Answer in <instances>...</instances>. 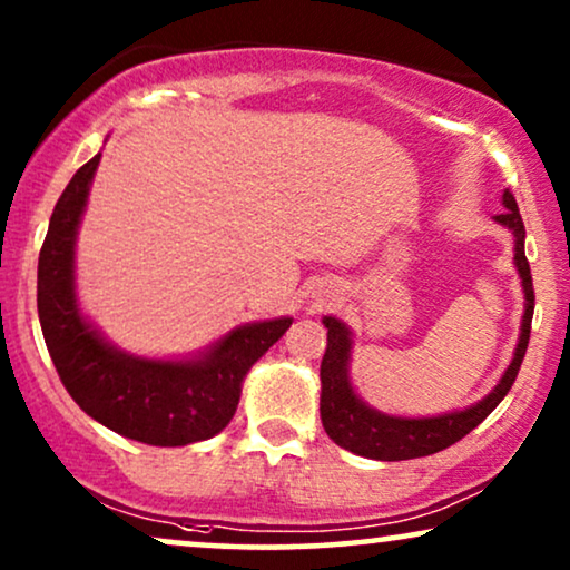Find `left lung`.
<instances>
[{
    "label": "left lung",
    "instance_id": "left-lung-1",
    "mask_svg": "<svg viewBox=\"0 0 570 570\" xmlns=\"http://www.w3.org/2000/svg\"><path fill=\"white\" fill-rule=\"evenodd\" d=\"M505 209L495 215V220L513 230L517 238V262L521 283H524V318H521V337L513 353V361L505 368L501 384L490 392L485 400L474 404L464 412H451L441 417H392L384 412L371 410L368 404L357 400L353 386L347 381V361H350V332L347 326L337 318L326 316L324 326L326 334V353L322 361V423L330 439L337 446L353 451V454L379 459V462H402V459H417L435 454V451L449 449L451 443L462 441L466 433L474 431L490 412H493L505 394L511 392L513 381L519 376L521 361L527 355L529 332H532V314H534V285L532 269H529L524 254V220H521L517 199L511 191L503 194Z\"/></svg>",
    "mask_w": 570,
    "mask_h": 570
}]
</instances>
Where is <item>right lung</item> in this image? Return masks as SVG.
Wrapping results in <instances>:
<instances>
[{"mask_svg":"<svg viewBox=\"0 0 570 570\" xmlns=\"http://www.w3.org/2000/svg\"><path fill=\"white\" fill-rule=\"evenodd\" d=\"M100 155L61 191L38 256V318L69 396L92 420L150 446L213 439L238 407L248 368L287 332L293 318L233 330L199 361H142L98 337L75 301V236Z\"/></svg>","mask_w":570,"mask_h":570,"instance_id":"right-lung-1","label":"right lung"}]
</instances>
